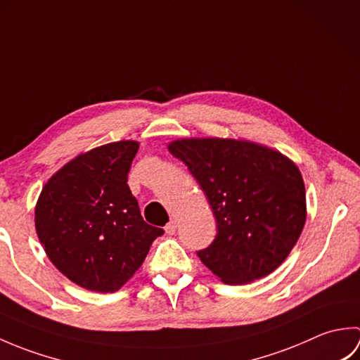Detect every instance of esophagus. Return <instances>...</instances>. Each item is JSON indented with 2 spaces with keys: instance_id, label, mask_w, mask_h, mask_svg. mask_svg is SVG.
<instances>
[{
  "instance_id": "esophagus-1",
  "label": "esophagus",
  "mask_w": 360,
  "mask_h": 360,
  "mask_svg": "<svg viewBox=\"0 0 360 360\" xmlns=\"http://www.w3.org/2000/svg\"><path fill=\"white\" fill-rule=\"evenodd\" d=\"M174 232H176V221H170V223L165 226V233L174 235Z\"/></svg>"
}]
</instances>
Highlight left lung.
Wrapping results in <instances>:
<instances>
[{"label": "left lung", "instance_id": "1", "mask_svg": "<svg viewBox=\"0 0 360 360\" xmlns=\"http://www.w3.org/2000/svg\"><path fill=\"white\" fill-rule=\"evenodd\" d=\"M209 200L218 233L198 252L227 285L274 272L300 238L307 192L298 167L278 150L223 137H184L168 143Z\"/></svg>", "mask_w": 360, "mask_h": 360}]
</instances>
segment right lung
Instances as JSON below:
<instances>
[{
	"label": "right lung",
	"mask_w": 360,
	"mask_h": 360,
	"mask_svg": "<svg viewBox=\"0 0 360 360\" xmlns=\"http://www.w3.org/2000/svg\"><path fill=\"white\" fill-rule=\"evenodd\" d=\"M139 142L80 153L53 173L35 205V231L51 263L75 285L116 292L164 233L143 221L127 181Z\"/></svg>",
	"instance_id": "obj_1"
}]
</instances>
